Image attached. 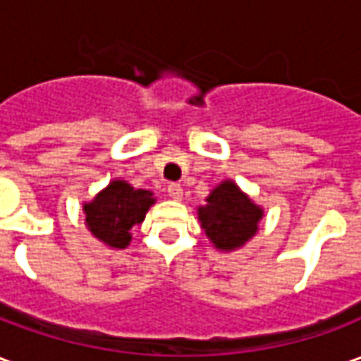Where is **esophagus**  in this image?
<instances>
[{
	"instance_id": "obj_1",
	"label": "esophagus",
	"mask_w": 361,
	"mask_h": 361,
	"mask_svg": "<svg viewBox=\"0 0 361 361\" xmlns=\"http://www.w3.org/2000/svg\"><path fill=\"white\" fill-rule=\"evenodd\" d=\"M168 195L172 197L173 201H181V197H183V188H181L180 183H170V185H168Z\"/></svg>"
}]
</instances>
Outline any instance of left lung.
Returning <instances> with one entry per match:
<instances>
[{
    "label": "left lung",
    "instance_id": "1",
    "mask_svg": "<svg viewBox=\"0 0 361 361\" xmlns=\"http://www.w3.org/2000/svg\"><path fill=\"white\" fill-rule=\"evenodd\" d=\"M204 201L207 204L197 209V216L207 238L219 251L243 247L257 234L259 222L265 216L263 207L253 203L232 180L220 181Z\"/></svg>",
    "mask_w": 361,
    "mask_h": 361
}]
</instances>
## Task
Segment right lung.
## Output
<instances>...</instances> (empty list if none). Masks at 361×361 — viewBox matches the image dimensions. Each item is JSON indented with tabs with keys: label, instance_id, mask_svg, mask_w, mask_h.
<instances>
[{
	"label": "right lung",
	"instance_id": "obj_1",
	"mask_svg": "<svg viewBox=\"0 0 361 361\" xmlns=\"http://www.w3.org/2000/svg\"><path fill=\"white\" fill-rule=\"evenodd\" d=\"M157 197L149 189H135L126 180H111L92 201L82 203L85 226L111 250H126L131 230L139 226Z\"/></svg>",
	"mask_w": 361,
	"mask_h": 361
}]
</instances>
